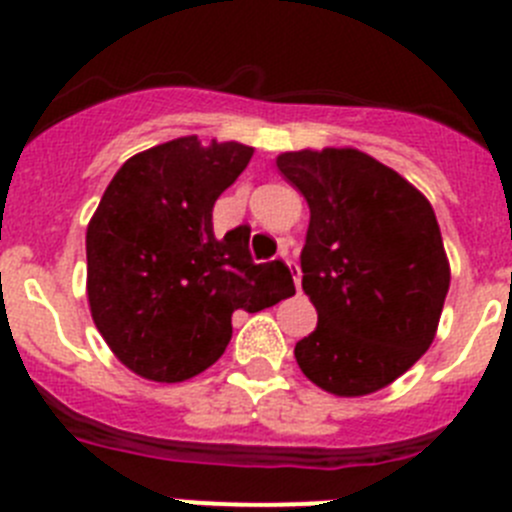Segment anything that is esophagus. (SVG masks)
Masks as SVG:
<instances>
[{"label":"esophagus","instance_id":"obj_1","mask_svg":"<svg viewBox=\"0 0 512 512\" xmlns=\"http://www.w3.org/2000/svg\"><path fill=\"white\" fill-rule=\"evenodd\" d=\"M279 256H282V261H284V264L289 266V271H292V279H295V287L300 289L302 274H300V266H297V261H292V259H289V253H287V251H282V253H279Z\"/></svg>","mask_w":512,"mask_h":512}]
</instances>
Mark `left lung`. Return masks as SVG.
Here are the masks:
<instances>
[{
	"label": "left lung",
	"instance_id": "8db88e82",
	"mask_svg": "<svg viewBox=\"0 0 512 512\" xmlns=\"http://www.w3.org/2000/svg\"><path fill=\"white\" fill-rule=\"evenodd\" d=\"M277 169L310 207L302 289L318 328L302 374L336 397L382 390L431 348L451 269L431 202L356 148L289 151Z\"/></svg>",
	"mask_w": 512,
	"mask_h": 512
}]
</instances>
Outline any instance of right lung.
I'll use <instances>...</instances> for the list:
<instances>
[{
	"label": "right lung",
	"mask_w": 512,
	"mask_h": 512,
	"mask_svg": "<svg viewBox=\"0 0 512 512\" xmlns=\"http://www.w3.org/2000/svg\"><path fill=\"white\" fill-rule=\"evenodd\" d=\"M251 146L184 135L135 153L87 228V297L112 354L138 377L184 382L223 356L233 312L295 295L282 261L253 264L248 228L212 230L215 200Z\"/></svg>",
	"instance_id": "obj_1"
}]
</instances>
